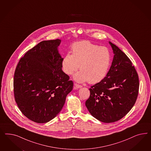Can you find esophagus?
Returning a JSON list of instances; mask_svg holds the SVG:
<instances>
[{"label":"esophagus","mask_w":151,"mask_h":151,"mask_svg":"<svg viewBox=\"0 0 151 151\" xmlns=\"http://www.w3.org/2000/svg\"><path fill=\"white\" fill-rule=\"evenodd\" d=\"M74 86H75V87L76 88H81V87H82V85H78V83H75L74 84Z\"/></svg>","instance_id":"esophagus-1"}]
</instances>
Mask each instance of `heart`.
<instances>
[{
  "label": "heart",
  "mask_w": 151,
  "mask_h": 151,
  "mask_svg": "<svg viewBox=\"0 0 151 151\" xmlns=\"http://www.w3.org/2000/svg\"><path fill=\"white\" fill-rule=\"evenodd\" d=\"M111 63V54L108 48L92 44L88 41L75 43L72 46V54H68L62 61L63 71L74 76L79 82L88 81L90 83L100 82L105 78Z\"/></svg>",
  "instance_id": "b5f03b06"
}]
</instances>
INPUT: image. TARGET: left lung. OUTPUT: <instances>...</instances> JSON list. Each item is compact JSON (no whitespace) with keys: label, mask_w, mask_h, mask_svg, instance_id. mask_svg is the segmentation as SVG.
Returning a JSON list of instances; mask_svg holds the SVG:
<instances>
[{"label":"left lung","mask_w":151,"mask_h":151,"mask_svg":"<svg viewBox=\"0 0 151 151\" xmlns=\"http://www.w3.org/2000/svg\"><path fill=\"white\" fill-rule=\"evenodd\" d=\"M114 53L106 76L89 88L85 105L93 117L105 123L117 121L131 110L139 91V78L131 61L109 42Z\"/></svg>","instance_id":"8db88e82"}]
</instances>
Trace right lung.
<instances>
[{
	"label": "right lung",
	"instance_id": "add662e5",
	"mask_svg": "<svg viewBox=\"0 0 151 151\" xmlns=\"http://www.w3.org/2000/svg\"><path fill=\"white\" fill-rule=\"evenodd\" d=\"M60 42H40L20 59L14 73L15 102L25 116L38 124L55 118L73 88V81L62 70Z\"/></svg>",
	"mask_w": 151,
	"mask_h": 151
}]
</instances>
